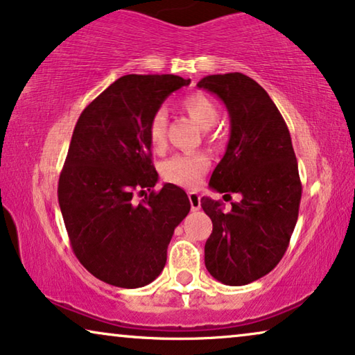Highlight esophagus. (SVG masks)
<instances>
[{
    "instance_id": "obj_1",
    "label": "esophagus",
    "mask_w": 355,
    "mask_h": 355,
    "mask_svg": "<svg viewBox=\"0 0 355 355\" xmlns=\"http://www.w3.org/2000/svg\"><path fill=\"white\" fill-rule=\"evenodd\" d=\"M189 202H191V208L193 211L200 208V196L197 192H189Z\"/></svg>"
}]
</instances>
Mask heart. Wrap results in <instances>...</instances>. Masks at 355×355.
<instances>
[{
	"label": "heart",
	"instance_id": "1",
	"mask_svg": "<svg viewBox=\"0 0 355 355\" xmlns=\"http://www.w3.org/2000/svg\"><path fill=\"white\" fill-rule=\"evenodd\" d=\"M181 108L202 129H210L216 123V106L205 95H187L186 98L181 100ZM166 110L158 108L152 114L148 123V140L155 150L164 147V142H166ZM208 166H210V159L203 153H179L168 158L162 164V176L164 178V181L176 184V186L196 187Z\"/></svg>",
	"mask_w": 355,
	"mask_h": 355
}]
</instances>
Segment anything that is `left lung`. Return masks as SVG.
Listing matches in <instances>:
<instances>
[{
    "instance_id": "left-lung-1",
    "label": "left lung",
    "mask_w": 355,
    "mask_h": 355,
    "mask_svg": "<svg viewBox=\"0 0 355 355\" xmlns=\"http://www.w3.org/2000/svg\"><path fill=\"white\" fill-rule=\"evenodd\" d=\"M197 87L226 105L231 135L210 187L241 200L223 211L203 197L213 231L205 244V266L227 286H244L268 275L288 249L297 223L302 184L291 134L273 100L241 72L207 76Z\"/></svg>"
}]
</instances>
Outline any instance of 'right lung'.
<instances>
[{
    "instance_id": "obj_1",
    "label": "right lung",
    "mask_w": 355,
    "mask_h": 355,
    "mask_svg": "<svg viewBox=\"0 0 355 355\" xmlns=\"http://www.w3.org/2000/svg\"><path fill=\"white\" fill-rule=\"evenodd\" d=\"M191 79L119 77L77 119L58 182V200L77 260L118 288H142L162 273L174 227L191 210L174 184L155 192L148 123ZM150 191L140 202L133 193Z\"/></svg>"
}]
</instances>
